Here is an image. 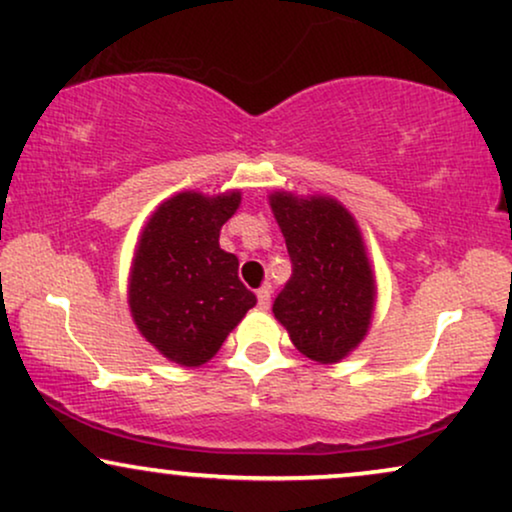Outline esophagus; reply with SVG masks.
I'll return each instance as SVG.
<instances>
[{"mask_svg":"<svg viewBox=\"0 0 512 512\" xmlns=\"http://www.w3.org/2000/svg\"><path fill=\"white\" fill-rule=\"evenodd\" d=\"M269 300H271V288L262 286L257 290V304H260V309H269Z\"/></svg>","mask_w":512,"mask_h":512,"instance_id":"1","label":"esophagus"}]
</instances>
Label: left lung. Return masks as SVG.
<instances>
[{"label": "left lung", "mask_w": 512, "mask_h": 512, "mask_svg": "<svg viewBox=\"0 0 512 512\" xmlns=\"http://www.w3.org/2000/svg\"><path fill=\"white\" fill-rule=\"evenodd\" d=\"M293 276L274 300V316L293 345L319 364H338L366 338L375 276L364 238L345 205L331 196H269Z\"/></svg>", "instance_id": "8db88e82"}]
</instances>
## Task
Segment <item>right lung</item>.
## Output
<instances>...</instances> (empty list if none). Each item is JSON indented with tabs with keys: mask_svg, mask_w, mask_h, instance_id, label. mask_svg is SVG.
I'll return each instance as SVG.
<instances>
[{
	"mask_svg": "<svg viewBox=\"0 0 512 512\" xmlns=\"http://www.w3.org/2000/svg\"><path fill=\"white\" fill-rule=\"evenodd\" d=\"M241 191H184L153 212L134 252L129 312L139 333L179 366H200L222 347L257 297L238 278V257L219 231Z\"/></svg>",
	"mask_w": 512,
	"mask_h": 512,
	"instance_id": "1",
	"label": "right lung"
}]
</instances>
